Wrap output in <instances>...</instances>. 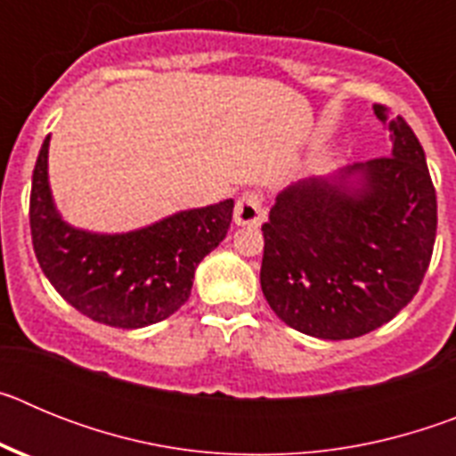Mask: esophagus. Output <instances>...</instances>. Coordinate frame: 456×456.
<instances>
[{
	"label": "esophagus",
	"mask_w": 456,
	"mask_h": 456,
	"mask_svg": "<svg viewBox=\"0 0 456 456\" xmlns=\"http://www.w3.org/2000/svg\"><path fill=\"white\" fill-rule=\"evenodd\" d=\"M265 215H267V209H265L263 196L256 191H247L237 199L232 216H235L237 225H260L265 221Z\"/></svg>",
	"instance_id": "34e87169"
}]
</instances>
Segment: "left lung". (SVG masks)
I'll list each match as a JSON object with an SVG mask.
<instances>
[{
  "label": "left lung",
  "mask_w": 456,
  "mask_h": 456,
  "mask_svg": "<svg viewBox=\"0 0 456 456\" xmlns=\"http://www.w3.org/2000/svg\"><path fill=\"white\" fill-rule=\"evenodd\" d=\"M393 152L278 193L263 225L260 285L288 326L322 340L365 336L420 288L436 240V189L402 116L374 104Z\"/></svg>",
  "instance_id": "obj_1"
}]
</instances>
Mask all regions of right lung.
<instances>
[{
  "label": "right lung",
  "instance_id": "1",
  "mask_svg": "<svg viewBox=\"0 0 456 456\" xmlns=\"http://www.w3.org/2000/svg\"><path fill=\"white\" fill-rule=\"evenodd\" d=\"M47 148L50 136L36 159L29 199L31 241L47 281L100 324L141 329L171 317L189 299L200 260L231 228L235 203L187 209L123 235L77 231L52 200Z\"/></svg>",
  "mask_w": 456,
  "mask_h": 456
}]
</instances>
